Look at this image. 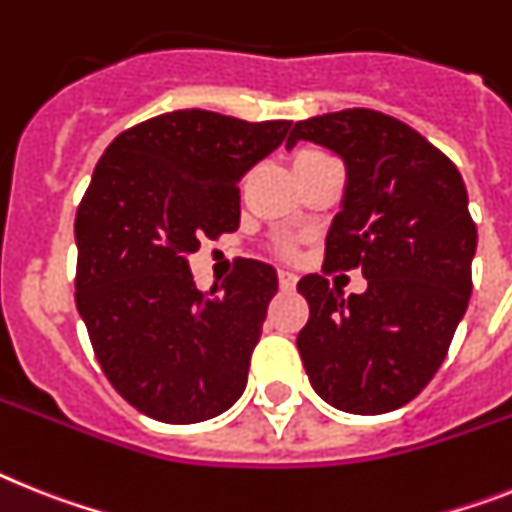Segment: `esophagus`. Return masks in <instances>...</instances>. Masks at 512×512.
Masks as SVG:
<instances>
[{"label": "esophagus", "instance_id": "obj_1", "mask_svg": "<svg viewBox=\"0 0 512 512\" xmlns=\"http://www.w3.org/2000/svg\"><path fill=\"white\" fill-rule=\"evenodd\" d=\"M278 283H281L283 291H291L296 286V273H291V270L281 268V270H278Z\"/></svg>", "mask_w": 512, "mask_h": 512}]
</instances>
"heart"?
I'll return each instance as SVG.
<instances>
[{
  "label": "heart",
  "mask_w": 512,
  "mask_h": 512,
  "mask_svg": "<svg viewBox=\"0 0 512 512\" xmlns=\"http://www.w3.org/2000/svg\"><path fill=\"white\" fill-rule=\"evenodd\" d=\"M307 153H315V150H307ZM281 252H283V255H291L289 244H281Z\"/></svg>",
  "instance_id": "obj_1"
}]
</instances>
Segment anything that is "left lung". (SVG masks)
I'll return each instance as SVG.
<instances>
[{"instance_id": "left-lung-1", "label": "left lung", "mask_w": 512, "mask_h": 512, "mask_svg": "<svg viewBox=\"0 0 512 512\" xmlns=\"http://www.w3.org/2000/svg\"><path fill=\"white\" fill-rule=\"evenodd\" d=\"M312 140L346 163L343 208L322 273L299 281L309 320L296 338L320 398L349 414H388L427 388L471 299L476 223L461 174L414 127L375 109L296 122L286 145ZM363 270L364 295L325 275Z\"/></svg>"}]
</instances>
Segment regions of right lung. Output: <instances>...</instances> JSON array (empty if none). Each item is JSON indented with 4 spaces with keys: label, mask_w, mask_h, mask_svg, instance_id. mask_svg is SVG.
<instances>
[{
    "label": "right lung",
    "mask_w": 512,
    "mask_h": 512,
    "mask_svg": "<svg viewBox=\"0 0 512 512\" xmlns=\"http://www.w3.org/2000/svg\"><path fill=\"white\" fill-rule=\"evenodd\" d=\"M289 127L169 111L114 137L96 163L75 218L77 312L106 380L150 419L205 422L247 385L276 270L242 257L205 296L190 255L239 229V179Z\"/></svg>",
    "instance_id": "obj_1"
}]
</instances>
